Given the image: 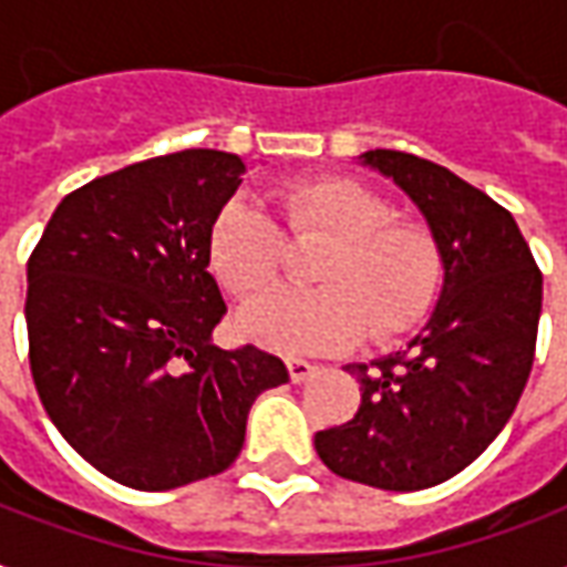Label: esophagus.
Returning a JSON list of instances; mask_svg holds the SVG:
<instances>
[{"label": "esophagus", "mask_w": 567, "mask_h": 567, "mask_svg": "<svg viewBox=\"0 0 567 567\" xmlns=\"http://www.w3.org/2000/svg\"><path fill=\"white\" fill-rule=\"evenodd\" d=\"M312 371H316V365L307 362V359H288V374H291L295 383H303L307 378H312Z\"/></svg>", "instance_id": "esophagus-1"}]
</instances>
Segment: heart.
Returning <instances> with one entry per match:
<instances>
[{"instance_id": "heart-1", "label": "heart", "mask_w": 567, "mask_h": 567, "mask_svg": "<svg viewBox=\"0 0 567 567\" xmlns=\"http://www.w3.org/2000/svg\"><path fill=\"white\" fill-rule=\"evenodd\" d=\"M291 239H324L310 291H272L248 303L236 328L276 352H328L408 334L439 297L445 257L435 229L395 215L352 177H303L272 189ZM208 270L239 300L267 291L282 264V233L255 202L229 199L208 224Z\"/></svg>"}]
</instances>
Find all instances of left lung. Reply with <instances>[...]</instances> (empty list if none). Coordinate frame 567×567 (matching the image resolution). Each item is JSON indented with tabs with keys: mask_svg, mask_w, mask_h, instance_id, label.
<instances>
[{
	"mask_svg": "<svg viewBox=\"0 0 567 567\" xmlns=\"http://www.w3.org/2000/svg\"><path fill=\"white\" fill-rule=\"evenodd\" d=\"M435 229L445 288L405 352L347 365L362 402L352 421L316 433L340 478L383 491L457 476L504 430L532 374L544 276L504 205L457 174L402 150H371Z\"/></svg>",
	"mask_w": 567,
	"mask_h": 567,
	"instance_id": "left-lung-1",
	"label": "left lung"
}]
</instances>
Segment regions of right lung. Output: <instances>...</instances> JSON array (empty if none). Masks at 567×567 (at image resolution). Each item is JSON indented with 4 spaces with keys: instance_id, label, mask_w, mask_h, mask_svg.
Here are the masks:
<instances>
[{
    "instance_id": "1",
    "label": "right lung",
    "mask_w": 567,
    "mask_h": 567,
    "mask_svg": "<svg viewBox=\"0 0 567 567\" xmlns=\"http://www.w3.org/2000/svg\"><path fill=\"white\" fill-rule=\"evenodd\" d=\"M245 162L181 150L63 196L27 260V338L51 423L118 485L172 491L239 457L255 399L288 380L279 355L212 347L227 303L208 224Z\"/></svg>"
}]
</instances>
